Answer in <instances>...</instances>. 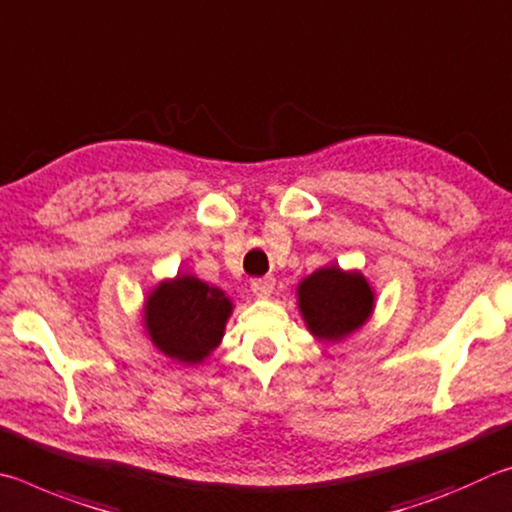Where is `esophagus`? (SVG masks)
<instances>
[{
    "label": "esophagus",
    "mask_w": 512,
    "mask_h": 512,
    "mask_svg": "<svg viewBox=\"0 0 512 512\" xmlns=\"http://www.w3.org/2000/svg\"><path fill=\"white\" fill-rule=\"evenodd\" d=\"M274 285H276V281L272 279V276H265V279L251 281V292H254L258 299H267V297H272Z\"/></svg>",
    "instance_id": "obj_1"
}]
</instances>
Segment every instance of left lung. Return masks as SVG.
<instances>
[{"instance_id":"8db88e82","label":"left lung","mask_w":512,"mask_h":512,"mask_svg":"<svg viewBox=\"0 0 512 512\" xmlns=\"http://www.w3.org/2000/svg\"><path fill=\"white\" fill-rule=\"evenodd\" d=\"M297 306L312 337L337 344L373 317L375 290L360 270L330 263L299 281Z\"/></svg>"}]
</instances>
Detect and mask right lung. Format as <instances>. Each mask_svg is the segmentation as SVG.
Returning a JSON list of instances; mask_svg holds the SVG:
<instances>
[{"label": "right lung", "mask_w": 512, "mask_h": 512, "mask_svg": "<svg viewBox=\"0 0 512 512\" xmlns=\"http://www.w3.org/2000/svg\"><path fill=\"white\" fill-rule=\"evenodd\" d=\"M233 301L195 274L161 279L143 299L141 324L152 346L184 366L202 364L222 344Z\"/></svg>", "instance_id": "1"}]
</instances>
